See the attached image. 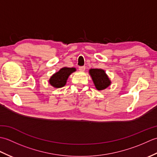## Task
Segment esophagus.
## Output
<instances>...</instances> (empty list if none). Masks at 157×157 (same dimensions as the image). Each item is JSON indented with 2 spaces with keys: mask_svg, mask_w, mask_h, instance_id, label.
<instances>
[{
  "mask_svg": "<svg viewBox=\"0 0 157 157\" xmlns=\"http://www.w3.org/2000/svg\"><path fill=\"white\" fill-rule=\"evenodd\" d=\"M85 69H86V67H85V66L79 67V71H85Z\"/></svg>",
  "mask_w": 157,
  "mask_h": 157,
  "instance_id": "obj_1",
  "label": "esophagus"
}]
</instances>
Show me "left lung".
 I'll list each match as a JSON object with an SVG mask.
<instances>
[{
	"mask_svg": "<svg viewBox=\"0 0 157 157\" xmlns=\"http://www.w3.org/2000/svg\"><path fill=\"white\" fill-rule=\"evenodd\" d=\"M89 73L98 90H102L111 85V80L103 69H90Z\"/></svg>",
	"mask_w": 157,
	"mask_h": 157,
	"instance_id": "left-lung-1",
	"label": "left lung"
}]
</instances>
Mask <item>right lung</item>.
I'll return each mask as SVG.
<instances>
[{
  "mask_svg": "<svg viewBox=\"0 0 157 157\" xmlns=\"http://www.w3.org/2000/svg\"><path fill=\"white\" fill-rule=\"evenodd\" d=\"M76 71L74 67H63L58 72L53 74L49 79V83L52 86L56 88L63 87L67 83L69 76Z\"/></svg>",
  "mask_w": 157,
  "mask_h": 157,
  "instance_id": "1",
  "label": "right lung"
}]
</instances>
